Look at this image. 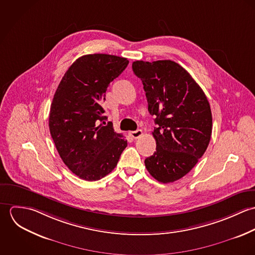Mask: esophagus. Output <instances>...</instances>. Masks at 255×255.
Here are the masks:
<instances>
[{
	"mask_svg": "<svg viewBox=\"0 0 255 255\" xmlns=\"http://www.w3.org/2000/svg\"><path fill=\"white\" fill-rule=\"evenodd\" d=\"M142 130L141 129H137V130H134V131H130L129 132V135L132 137V138H134V139H136V138H139L141 135H142Z\"/></svg>",
	"mask_w": 255,
	"mask_h": 255,
	"instance_id": "obj_1",
	"label": "esophagus"
}]
</instances>
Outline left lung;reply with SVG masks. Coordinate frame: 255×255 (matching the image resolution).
I'll use <instances>...</instances> for the list:
<instances>
[{"mask_svg":"<svg viewBox=\"0 0 255 255\" xmlns=\"http://www.w3.org/2000/svg\"><path fill=\"white\" fill-rule=\"evenodd\" d=\"M143 84L148 111L155 116L152 132L156 151L146 169L158 182L182 179L202 157L210 142L212 114L201 87L182 66L170 61L132 63Z\"/></svg>","mask_w":255,"mask_h":255,"instance_id":"1","label":"left lung"}]
</instances>
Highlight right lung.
Listing matches in <instances>:
<instances>
[{
    "mask_svg": "<svg viewBox=\"0 0 255 255\" xmlns=\"http://www.w3.org/2000/svg\"><path fill=\"white\" fill-rule=\"evenodd\" d=\"M126 58L92 54L78 58L63 76L53 98L49 128L66 166L93 182L110 174L128 145L123 134L104 122L110 82L128 67Z\"/></svg>",
    "mask_w": 255,
    "mask_h": 255,
    "instance_id": "right-lung-1",
    "label": "right lung"
}]
</instances>
